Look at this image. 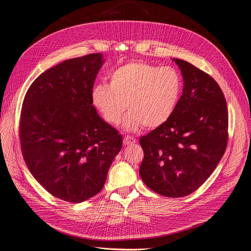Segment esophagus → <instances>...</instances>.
<instances>
[{"instance_id":"obj_1","label":"esophagus","mask_w":251,"mask_h":251,"mask_svg":"<svg viewBox=\"0 0 251 251\" xmlns=\"http://www.w3.org/2000/svg\"><path fill=\"white\" fill-rule=\"evenodd\" d=\"M135 142H136V140L134 139V137L129 136V135H126L124 137V140H123V143H124L125 146H129V145H133V144H135Z\"/></svg>"}]
</instances>
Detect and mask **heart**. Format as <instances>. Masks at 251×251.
<instances>
[{"label":"heart","mask_w":251,"mask_h":251,"mask_svg":"<svg viewBox=\"0 0 251 251\" xmlns=\"http://www.w3.org/2000/svg\"><path fill=\"white\" fill-rule=\"evenodd\" d=\"M108 78L109 85L100 82L93 87V104L110 125L119 124L127 108L124 128L129 131L165 124L182 93V78L171 67L131 61L112 71Z\"/></svg>","instance_id":"b5f03b06"}]
</instances>
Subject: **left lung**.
Segmentation results:
<instances>
[{
	"label": "left lung",
	"mask_w": 251,
	"mask_h": 251,
	"mask_svg": "<svg viewBox=\"0 0 251 251\" xmlns=\"http://www.w3.org/2000/svg\"><path fill=\"white\" fill-rule=\"evenodd\" d=\"M179 67L183 90L172 117L141 137L140 175L149 189L167 197L195 192L221 160L228 137V111L215 80L190 62Z\"/></svg>",
	"instance_id": "left-lung-1"
}]
</instances>
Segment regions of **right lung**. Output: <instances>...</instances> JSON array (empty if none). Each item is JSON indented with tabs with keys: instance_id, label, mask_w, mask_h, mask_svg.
Here are the masks:
<instances>
[{
	"instance_id": "1",
	"label": "right lung",
	"mask_w": 251,
	"mask_h": 251,
	"mask_svg": "<svg viewBox=\"0 0 251 251\" xmlns=\"http://www.w3.org/2000/svg\"><path fill=\"white\" fill-rule=\"evenodd\" d=\"M101 53L64 60L40 74L23 102L20 141L34 178L51 195L80 203L98 194L122 135L92 101Z\"/></svg>"
}]
</instances>
